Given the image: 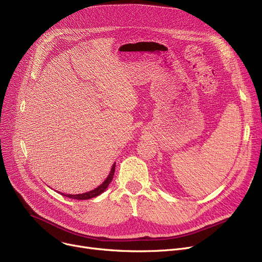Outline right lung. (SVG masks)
<instances>
[{"mask_svg":"<svg viewBox=\"0 0 262 262\" xmlns=\"http://www.w3.org/2000/svg\"><path fill=\"white\" fill-rule=\"evenodd\" d=\"M115 168H116V163L113 166L112 171H110L108 177L106 178V181L102 185H100L98 188H95L94 190L86 192V193H81V194H75L74 195V194H63L62 193V195L67 196V198H70V199H74V200H89V199H92V198H95V196L100 195L101 193H103V192L106 190V188L108 187L110 182L113 181L114 175H115Z\"/></svg>","mask_w":262,"mask_h":262,"instance_id":"1","label":"right lung"}]
</instances>
